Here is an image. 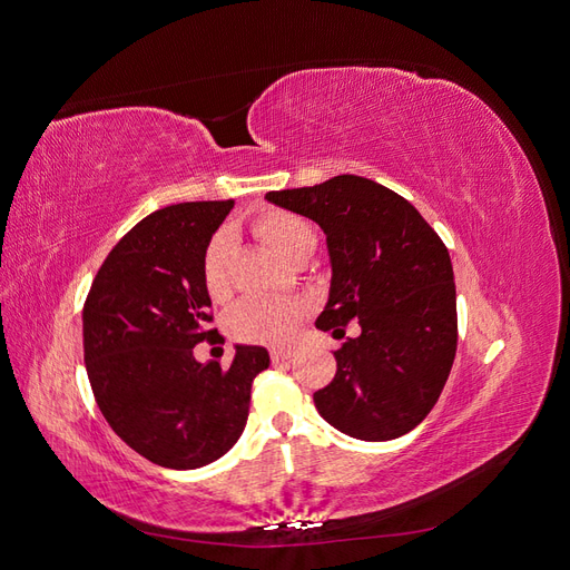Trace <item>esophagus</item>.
<instances>
[{
    "label": "esophagus",
    "instance_id": "34e87169",
    "mask_svg": "<svg viewBox=\"0 0 570 570\" xmlns=\"http://www.w3.org/2000/svg\"><path fill=\"white\" fill-rule=\"evenodd\" d=\"M292 356H295V350H281V347L271 350V358L275 361V364H278V361H287Z\"/></svg>",
    "mask_w": 570,
    "mask_h": 570
}]
</instances>
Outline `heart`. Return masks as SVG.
I'll list each match as a JSON object with an SVG mask.
<instances>
[{"instance_id":"b5f03b06","label":"heart","mask_w":570,"mask_h":570,"mask_svg":"<svg viewBox=\"0 0 570 570\" xmlns=\"http://www.w3.org/2000/svg\"><path fill=\"white\" fill-rule=\"evenodd\" d=\"M254 233L264 245H268L283 262L304 247L316 245V230L308 220L297 214L271 209L254 218ZM228 254L230 233L218 230L212 243L204 249L202 278L204 287L214 299H220L228 292ZM304 316V304L297 299H271L252 297L233 306L228 316V331L243 342H266L283 344L295 335Z\"/></svg>"}]
</instances>
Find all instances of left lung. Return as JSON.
Instances as JSON below:
<instances>
[{"label":"left lung","instance_id":"8db88e82","mask_svg":"<svg viewBox=\"0 0 570 570\" xmlns=\"http://www.w3.org/2000/svg\"><path fill=\"white\" fill-rule=\"evenodd\" d=\"M325 233L331 289L316 327L361 333L335 352L333 383L314 392L340 433L385 442L416 428L450 377L456 354L452 258L425 218L385 185L335 176L314 187L266 193Z\"/></svg>","mask_w":570,"mask_h":570}]
</instances>
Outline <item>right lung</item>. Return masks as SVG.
<instances>
[{
	"instance_id": "1",
	"label": "right lung",
	"mask_w": 570,
	"mask_h": 570,
	"mask_svg": "<svg viewBox=\"0 0 570 570\" xmlns=\"http://www.w3.org/2000/svg\"><path fill=\"white\" fill-rule=\"evenodd\" d=\"M233 206L183 202L142 218L109 252L82 308L85 368L101 416L164 469L193 471L226 454L247 425L252 381L271 364L256 344H235L228 368L193 352L216 340L202 258Z\"/></svg>"
}]
</instances>
